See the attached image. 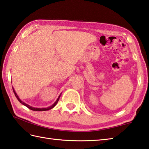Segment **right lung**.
<instances>
[{"instance_id": "right-lung-1", "label": "right lung", "mask_w": 149, "mask_h": 149, "mask_svg": "<svg viewBox=\"0 0 149 149\" xmlns=\"http://www.w3.org/2000/svg\"><path fill=\"white\" fill-rule=\"evenodd\" d=\"M13 91L14 94H15V95L16 98H17V100L19 101V102H20L22 104H23V105H24L25 106H26L27 108H29L30 109H32V110H33V111H46V110H49V109H52V108H54V106H55L56 105V104L58 103V100H59V99H60V96H59V97L58 98V99L56 100V102H55L54 104H52V106H50V107H49V108H33V107H32V106H29V105L26 104L24 103V102H22V101L19 98L18 95H17V93H15V90H14L13 88Z\"/></svg>"}]
</instances>
